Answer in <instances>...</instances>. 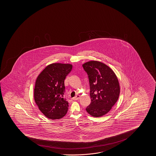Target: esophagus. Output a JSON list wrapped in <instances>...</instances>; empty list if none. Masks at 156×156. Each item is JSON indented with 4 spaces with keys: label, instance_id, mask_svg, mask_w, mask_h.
Instances as JSON below:
<instances>
[{
    "label": "esophagus",
    "instance_id": "esophagus-1",
    "mask_svg": "<svg viewBox=\"0 0 156 156\" xmlns=\"http://www.w3.org/2000/svg\"><path fill=\"white\" fill-rule=\"evenodd\" d=\"M79 98H80V95H77L76 97L73 98V100H79Z\"/></svg>",
    "mask_w": 156,
    "mask_h": 156
}]
</instances>
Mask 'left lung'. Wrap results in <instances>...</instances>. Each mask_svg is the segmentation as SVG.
Wrapping results in <instances>:
<instances>
[{
	"label": "left lung",
	"instance_id": "left-lung-1",
	"mask_svg": "<svg viewBox=\"0 0 156 156\" xmlns=\"http://www.w3.org/2000/svg\"><path fill=\"white\" fill-rule=\"evenodd\" d=\"M83 66L89 79L91 98L86 110L93 117H100L108 113L118 100V79L113 71L102 62L90 61Z\"/></svg>",
	"mask_w": 156,
	"mask_h": 156
}]
</instances>
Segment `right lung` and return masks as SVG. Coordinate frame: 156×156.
I'll return each mask as SVG.
<instances>
[{
	"mask_svg": "<svg viewBox=\"0 0 156 156\" xmlns=\"http://www.w3.org/2000/svg\"><path fill=\"white\" fill-rule=\"evenodd\" d=\"M72 69V64L52 63L37 78L34 101L40 111L49 119H61L67 113L69 103L63 98L64 80Z\"/></svg>",
	"mask_w": 156,
	"mask_h": 156,
	"instance_id": "right-lung-1",
	"label": "right lung"
}]
</instances>
